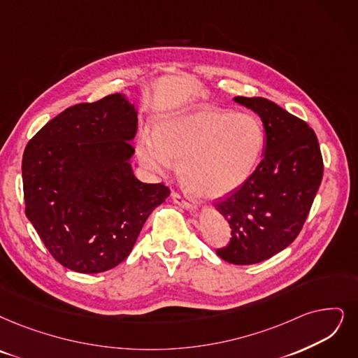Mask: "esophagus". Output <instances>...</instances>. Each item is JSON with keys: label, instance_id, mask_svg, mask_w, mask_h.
Segmentation results:
<instances>
[{"label": "esophagus", "instance_id": "esophagus-1", "mask_svg": "<svg viewBox=\"0 0 358 358\" xmlns=\"http://www.w3.org/2000/svg\"><path fill=\"white\" fill-rule=\"evenodd\" d=\"M171 198H173V201L176 203V204H179V206H182V207H185V208H188V210H194L196 206H195V203L192 201V199H189V198H187V196H183L180 192H171Z\"/></svg>", "mask_w": 358, "mask_h": 358}]
</instances>
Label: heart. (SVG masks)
Segmentation results:
<instances>
[{
	"mask_svg": "<svg viewBox=\"0 0 358 358\" xmlns=\"http://www.w3.org/2000/svg\"><path fill=\"white\" fill-rule=\"evenodd\" d=\"M264 131L247 113L198 108L170 114L155 124L154 135L136 142L139 162L163 173L178 162L182 185L201 198H220L244 183L260 159Z\"/></svg>",
	"mask_w": 358,
	"mask_h": 358,
	"instance_id": "b5f03b06",
	"label": "heart"
}]
</instances>
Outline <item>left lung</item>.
<instances>
[{"mask_svg": "<svg viewBox=\"0 0 358 358\" xmlns=\"http://www.w3.org/2000/svg\"><path fill=\"white\" fill-rule=\"evenodd\" d=\"M235 101L259 114L266 131L259 166L216 204L232 235L216 252L244 266L270 259L301 232L323 178V159L317 136L304 120L262 96H235Z\"/></svg>", "mask_w": 358, "mask_h": 358, "instance_id": "left-lung-1", "label": "left lung"}]
</instances>
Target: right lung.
Listing matches in <instances>:
<instances>
[{"label": "right lung", "mask_w": 358, "mask_h": 358, "mask_svg": "<svg viewBox=\"0 0 358 358\" xmlns=\"http://www.w3.org/2000/svg\"><path fill=\"white\" fill-rule=\"evenodd\" d=\"M134 106L122 94L66 108L27 142L22 176L24 213L62 266L99 273L131 254L164 183L135 178Z\"/></svg>", "instance_id": "obj_1"}]
</instances>
